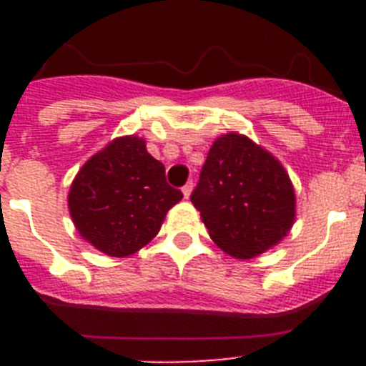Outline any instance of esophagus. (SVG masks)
<instances>
[{
	"label": "esophagus",
	"instance_id": "obj_1",
	"mask_svg": "<svg viewBox=\"0 0 366 366\" xmlns=\"http://www.w3.org/2000/svg\"><path fill=\"white\" fill-rule=\"evenodd\" d=\"M192 189H194V183L192 181H189L183 189H181V192H183V196H185V199L190 198V194H192Z\"/></svg>",
	"mask_w": 366,
	"mask_h": 366
}]
</instances>
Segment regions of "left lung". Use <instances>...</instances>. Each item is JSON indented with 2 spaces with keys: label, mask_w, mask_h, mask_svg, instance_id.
Segmentation results:
<instances>
[{
  "label": "left lung",
  "mask_w": 366,
  "mask_h": 366,
  "mask_svg": "<svg viewBox=\"0 0 366 366\" xmlns=\"http://www.w3.org/2000/svg\"><path fill=\"white\" fill-rule=\"evenodd\" d=\"M216 245L249 260L280 244L295 222V189L286 168L242 134L219 135L190 196Z\"/></svg>",
  "instance_id": "1"
}]
</instances>
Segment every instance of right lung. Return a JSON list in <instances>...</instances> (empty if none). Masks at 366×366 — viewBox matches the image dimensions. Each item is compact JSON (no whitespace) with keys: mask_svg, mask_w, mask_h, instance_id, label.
<instances>
[{"mask_svg":"<svg viewBox=\"0 0 366 366\" xmlns=\"http://www.w3.org/2000/svg\"><path fill=\"white\" fill-rule=\"evenodd\" d=\"M181 190L164 179V167L137 135L113 139L92 155L71 183L67 207L87 244L108 257L137 253L159 232Z\"/></svg>","mask_w":366,"mask_h":366,"instance_id":"1","label":"right lung"}]
</instances>
